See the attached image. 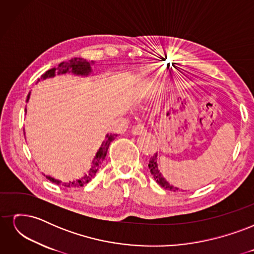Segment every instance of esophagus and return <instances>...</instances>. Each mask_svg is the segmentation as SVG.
<instances>
[{
    "label": "esophagus",
    "instance_id": "1",
    "mask_svg": "<svg viewBox=\"0 0 254 254\" xmlns=\"http://www.w3.org/2000/svg\"><path fill=\"white\" fill-rule=\"evenodd\" d=\"M144 131H145V129H144V126H143L142 124L135 125V126H133L132 129H131V133H132V134H141V133H143Z\"/></svg>",
    "mask_w": 254,
    "mask_h": 254
}]
</instances>
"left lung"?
<instances>
[{
  "instance_id": "8db88e82",
  "label": "left lung",
  "mask_w": 254,
  "mask_h": 254,
  "mask_svg": "<svg viewBox=\"0 0 254 254\" xmlns=\"http://www.w3.org/2000/svg\"><path fill=\"white\" fill-rule=\"evenodd\" d=\"M148 167H149V171H150V173H151V175H152V177H153V179L156 180V182L159 184V186H161V187H162V188L165 189V190H172V191H178V190H179L177 188L171 186V184L168 183V182L163 178L162 175L160 174V172H159V170H158V165H157V153H155V155H153V156L150 158Z\"/></svg>"
}]
</instances>
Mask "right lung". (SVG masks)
I'll return each mask as SVG.
<instances>
[{"instance_id": "1", "label": "right lung", "mask_w": 254, "mask_h": 254, "mask_svg": "<svg viewBox=\"0 0 254 254\" xmlns=\"http://www.w3.org/2000/svg\"><path fill=\"white\" fill-rule=\"evenodd\" d=\"M92 64H93V61H92ZM66 72H72L74 74H77V75H88L91 72V66H90V63L86 59H82V58H73L71 60L66 61V63H63L60 64L57 67H53L51 70L47 71L44 74L41 75V80L45 79V78H50V77H54L56 74H64ZM40 79L38 78V81H40ZM29 95H30V92L27 95L26 98V102H28L29 99ZM26 111V108H25ZM117 136V134H107L106 135V140L103 142L101 148L98 149V151L96 152V155L94 157L93 162H92V167L90 168V171L87 175H84L82 178L76 180V181H70V182H65L63 183V186L65 188H70V189H75V188H80L86 186L88 182H90L92 179L94 178V176L96 175V173L99 171V168H101L104 160L106 158L107 155V151H108L109 148V145L110 143L114 140V137ZM47 178L51 181L54 182L56 184H60V181L55 180L54 178H51V177H47Z\"/></svg>"}]
</instances>
